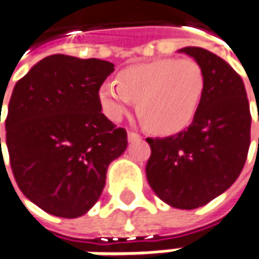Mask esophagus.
Listing matches in <instances>:
<instances>
[{
	"mask_svg": "<svg viewBox=\"0 0 259 259\" xmlns=\"http://www.w3.org/2000/svg\"><path fill=\"white\" fill-rule=\"evenodd\" d=\"M127 139H129V142H135V141H138V139H141V136L136 133V132H127Z\"/></svg>",
	"mask_w": 259,
	"mask_h": 259,
	"instance_id": "1",
	"label": "esophagus"
}]
</instances>
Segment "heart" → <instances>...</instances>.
<instances>
[{"label": "heart", "instance_id": "b5f03b06", "mask_svg": "<svg viewBox=\"0 0 259 259\" xmlns=\"http://www.w3.org/2000/svg\"><path fill=\"white\" fill-rule=\"evenodd\" d=\"M205 74L193 58H160L123 69L117 82L99 88L104 114L120 121L138 101V114L155 135L185 130L201 107Z\"/></svg>", "mask_w": 259, "mask_h": 259}]
</instances>
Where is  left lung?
Listing matches in <instances>:
<instances>
[{
	"instance_id": "obj_1",
	"label": "left lung",
	"mask_w": 259,
	"mask_h": 259,
	"mask_svg": "<svg viewBox=\"0 0 259 259\" xmlns=\"http://www.w3.org/2000/svg\"><path fill=\"white\" fill-rule=\"evenodd\" d=\"M180 53L204 70V98L188 129L146 139V179L165 204L193 209L226 192L240 175L251 145V111L242 77L223 58L198 47Z\"/></svg>"
}]
</instances>
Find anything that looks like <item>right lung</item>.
Wrapping results in <instances>:
<instances>
[{
    "mask_svg": "<svg viewBox=\"0 0 259 259\" xmlns=\"http://www.w3.org/2000/svg\"><path fill=\"white\" fill-rule=\"evenodd\" d=\"M113 71L110 61L55 54L13 89L10 165L24 196L48 214H86L102 193L110 162L127 148L126 130L101 113L99 88Z\"/></svg>",
    "mask_w": 259,
    "mask_h": 259,
    "instance_id": "add662e5",
    "label": "right lung"
}]
</instances>
